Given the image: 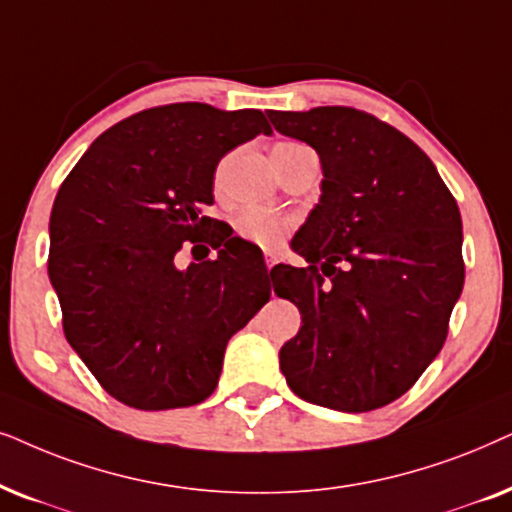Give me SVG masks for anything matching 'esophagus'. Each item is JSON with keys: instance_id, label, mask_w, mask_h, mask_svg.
Instances as JSON below:
<instances>
[{"instance_id": "esophagus-1", "label": "esophagus", "mask_w": 512, "mask_h": 512, "mask_svg": "<svg viewBox=\"0 0 512 512\" xmlns=\"http://www.w3.org/2000/svg\"><path fill=\"white\" fill-rule=\"evenodd\" d=\"M264 262H267V269H271L276 264V255L274 252H264Z\"/></svg>"}]
</instances>
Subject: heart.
<instances>
[{
    "instance_id": "1",
    "label": "heart",
    "mask_w": 512,
    "mask_h": 512,
    "mask_svg": "<svg viewBox=\"0 0 512 512\" xmlns=\"http://www.w3.org/2000/svg\"><path fill=\"white\" fill-rule=\"evenodd\" d=\"M278 147H299L297 142H283ZM295 220L288 215L271 213V210L262 208H245L243 213L236 217V231L245 241L264 245V248H274V245L283 243L292 231Z\"/></svg>"
}]
</instances>
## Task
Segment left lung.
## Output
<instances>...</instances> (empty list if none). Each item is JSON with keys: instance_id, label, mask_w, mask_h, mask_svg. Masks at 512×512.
I'll use <instances>...</instances> for the list:
<instances>
[{"instance_id": "1", "label": "left lung", "mask_w": 512, "mask_h": 512, "mask_svg": "<svg viewBox=\"0 0 512 512\" xmlns=\"http://www.w3.org/2000/svg\"><path fill=\"white\" fill-rule=\"evenodd\" d=\"M316 149L320 201L292 238L309 267L271 269L302 313L278 353L306 403L370 412L410 391L447 339L463 290L461 213L414 142L353 107L269 112Z\"/></svg>"}]
</instances>
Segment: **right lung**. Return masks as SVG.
<instances>
[{"label":"right lung","instance_id":"add662e5","mask_svg":"<svg viewBox=\"0 0 512 512\" xmlns=\"http://www.w3.org/2000/svg\"><path fill=\"white\" fill-rule=\"evenodd\" d=\"M260 133H271L260 109L152 107L102 133L60 185L49 278L63 330L119 403L199 405L231 335L269 302L271 285L241 271V245L208 234L213 220L201 213L222 156ZM189 240H210L218 260L177 270Z\"/></svg>","mask_w":512,"mask_h":512}]
</instances>
